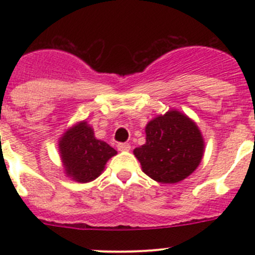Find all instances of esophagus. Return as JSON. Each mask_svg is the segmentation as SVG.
<instances>
[{
    "instance_id": "esophagus-1",
    "label": "esophagus",
    "mask_w": 255,
    "mask_h": 255,
    "mask_svg": "<svg viewBox=\"0 0 255 255\" xmlns=\"http://www.w3.org/2000/svg\"><path fill=\"white\" fill-rule=\"evenodd\" d=\"M117 149L121 151H127L130 149V144L129 143H118Z\"/></svg>"
}]
</instances>
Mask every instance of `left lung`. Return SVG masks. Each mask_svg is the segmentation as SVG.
<instances>
[{
  "label": "left lung",
  "instance_id": "obj_1",
  "mask_svg": "<svg viewBox=\"0 0 255 255\" xmlns=\"http://www.w3.org/2000/svg\"><path fill=\"white\" fill-rule=\"evenodd\" d=\"M145 134V144L133 153L144 173L155 181L179 182L199 166L204 139L199 127L187 116L179 111L166 112L146 125Z\"/></svg>",
  "mask_w": 255,
  "mask_h": 255
}]
</instances>
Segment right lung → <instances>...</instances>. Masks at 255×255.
Returning <instances> with one entry per match:
<instances>
[{
  "label": "right lung",
  "mask_w": 255,
  "mask_h": 255,
  "mask_svg": "<svg viewBox=\"0 0 255 255\" xmlns=\"http://www.w3.org/2000/svg\"><path fill=\"white\" fill-rule=\"evenodd\" d=\"M65 171L75 181L89 182L96 179L105 164L117 151L104 140L96 139L86 122L69 129L59 143Z\"/></svg>",
  "instance_id": "right-lung-1"
}]
</instances>
